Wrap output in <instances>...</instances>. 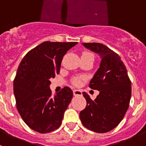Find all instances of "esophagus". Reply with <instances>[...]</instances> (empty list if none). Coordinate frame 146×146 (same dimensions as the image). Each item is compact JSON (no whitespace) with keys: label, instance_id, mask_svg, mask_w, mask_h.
<instances>
[{"label":"esophagus","instance_id":"obj_1","mask_svg":"<svg viewBox=\"0 0 146 146\" xmlns=\"http://www.w3.org/2000/svg\"><path fill=\"white\" fill-rule=\"evenodd\" d=\"M73 94H74V96H82V91L80 90L74 89L73 90Z\"/></svg>","mask_w":146,"mask_h":146}]
</instances>
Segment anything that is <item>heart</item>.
Returning a JSON list of instances; mask_svg holds the SVG:
<instances>
[{"label":"heart","instance_id":"obj_1","mask_svg":"<svg viewBox=\"0 0 146 146\" xmlns=\"http://www.w3.org/2000/svg\"><path fill=\"white\" fill-rule=\"evenodd\" d=\"M83 54H91L90 52H84ZM73 83H74L75 86H79L80 84L81 83V79L79 78V77H75L73 79Z\"/></svg>","mask_w":146,"mask_h":146}]
</instances>
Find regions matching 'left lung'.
Here are the masks:
<instances>
[{"mask_svg":"<svg viewBox=\"0 0 146 146\" xmlns=\"http://www.w3.org/2000/svg\"><path fill=\"white\" fill-rule=\"evenodd\" d=\"M101 56L99 68L90 81L89 87L99 91L92 100L86 92V108L80 113L85 127L98 133L115 128L124 117L131 99V81L119 55L100 43H82Z\"/></svg>","mask_w":146,"mask_h":146,"instance_id":"obj_1","label":"left lung"}]
</instances>
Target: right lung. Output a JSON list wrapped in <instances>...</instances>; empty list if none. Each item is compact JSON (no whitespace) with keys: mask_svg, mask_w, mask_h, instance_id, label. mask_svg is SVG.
<instances>
[{"mask_svg":"<svg viewBox=\"0 0 146 146\" xmlns=\"http://www.w3.org/2000/svg\"><path fill=\"white\" fill-rule=\"evenodd\" d=\"M77 42H44L30 50L14 80L17 110L25 123L39 133L57 129L73 96L64 87L52 96L50 80L59 74L63 57Z\"/></svg>","mask_w":146,"mask_h":146,"instance_id":"obj_1","label":"right lung"}]
</instances>
